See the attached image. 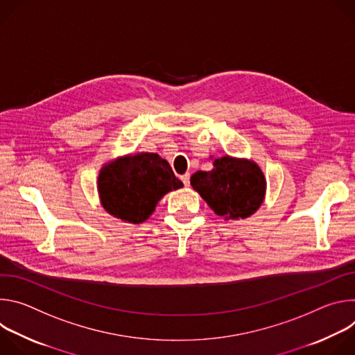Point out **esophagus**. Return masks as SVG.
<instances>
[{
  "mask_svg": "<svg viewBox=\"0 0 355 355\" xmlns=\"http://www.w3.org/2000/svg\"><path fill=\"white\" fill-rule=\"evenodd\" d=\"M181 181L184 182L185 187H188L189 185V173H185L184 175H181Z\"/></svg>",
  "mask_w": 355,
  "mask_h": 355,
  "instance_id": "1",
  "label": "esophagus"
}]
</instances>
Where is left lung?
Returning <instances> with one entry per match:
<instances>
[{"label": "left lung", "instance_id": "obj_1", "mask_svg": "<svg viewBox=\"0 0 355 355\" xmlns=\"http://www.w3.org/2000/svg\"><path fill=\"white\" fill-rule=\"evenodd\" d=\"M191 185L216 215L239 220L261 207L267 182L252 160L223 156L215 159L211 171L192 174Z\"/></svg>", "mask_w": 355, "mask_h": 355}]
</instances>
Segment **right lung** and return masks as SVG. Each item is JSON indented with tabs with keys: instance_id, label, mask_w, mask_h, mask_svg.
Here are the masks:
<instances>
[{
	"instance_id": "right-lung-1",
	"label": "right lung",
	"mask_w": 355,
	"mask_h": 355,
	"mask_svg": "<svg viewBox=\"0 0 355 355\" xmlns=\"http://www.w3.org/2000/svg\"><path fill=\"white\" fill-rule=\"evenodd\" d=\"M182 182L167 160L156 153H137L104 164L98 175V192L104 209L126 222L139 225L155 212L159 200Z\"/></svg>"
}]
</instances>
